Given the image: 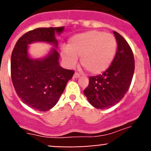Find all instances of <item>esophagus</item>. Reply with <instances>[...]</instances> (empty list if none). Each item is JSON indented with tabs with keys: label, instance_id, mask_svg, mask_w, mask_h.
<instances>
[{
	"label": "esophagus",
	"instance_id": "obj_1",
	"mask_svg": "<svg viewBox=\"0 0 151 151\" xmlns=\"http://www.w3.org/2000/svg\"><path fill=\"white\" fill-rule=\"evenodd\" d=\"M80 77V74H78V73H74V76H73V78H74V79H77V78H79V77Z\"/></svg>",
	"mask_w": 151,
	"mask_h": 151
}]
</instances>
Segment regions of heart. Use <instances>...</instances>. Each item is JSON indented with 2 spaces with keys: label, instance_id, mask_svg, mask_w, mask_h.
Masks as SVG:
<instances>
[{
  "label": "heart",
  "instance_id": "1",
  "mask_svg": "<svg viewBox=\"0 0 151 151\" xmlns=\"http://www.w3.org/2000/svg\"><path fill=\"white\" fill-rule=\"evenodd\" d=\"M116 52L117 41L113 35L90 30L70 38L60 55L68 66H75L80 57L81 64L91 74H99L110 66Z\"/></svg>",
  "mask_w": 151,
  "mask_h": 151
}]
</instances>
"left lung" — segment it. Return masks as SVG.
<instances>
[{
    "label": "left lung",
    "instance_id": "1",
    "mask_svg": "<svg viewBox=\"0 0 151 151\" xmlns=\"http://www.w3.org/2000/svg\"><path fill=\"white\" fill-rule=\"evenodd\" d=\"M118 44L116 54L110 66L100 75L89 77L84 94L89 103L104 109L118 104L127 93L134 72V58L126 39L113 31Z\"/></svg>",
    "mask_w": 151,
    "mask_h": 151
}]
</instances>
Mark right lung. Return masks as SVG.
Instances as JSON below:
<instances>
[{
	"instance_id": "obj_1",
	"label": "right lung",
	"mask_w": 151,
	"mask_h": 151,
	"mask_svg": "<svg viewBox=\"0 0 151 151\" xmlns=\"http://www.w3.org/2000/svg\"><path fill=\"white\" fill-rule=\"evenodd\" d=\"M63 30L64 27L30 30L19 38L12 51L11 74L15 91L25 104L36 110L52 109L74 75V71L62 68L59 63L55 35ZM37 42L47 43L53 48L44 57L34 59L29 53V45Z\"/></svg>"
}]
</instances>
